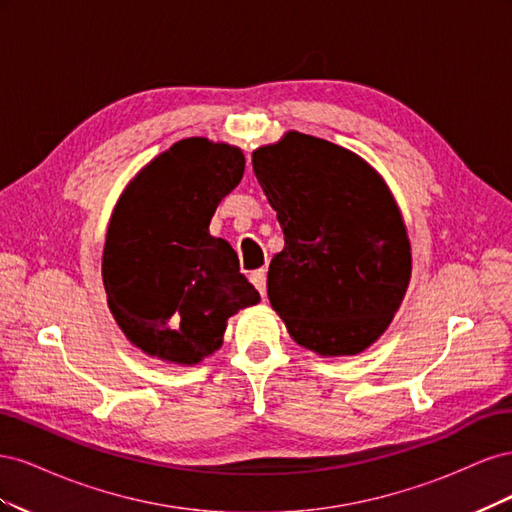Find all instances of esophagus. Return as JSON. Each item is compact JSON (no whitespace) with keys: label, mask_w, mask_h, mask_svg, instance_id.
Wrapping results in <instances>:
<instances>
[{"label":"esophagus","mask_w":512,"mask_h":512,"mask_svg":"<svg viewBox=\"0 0 512 512\" xmlns=\"http://www.w3.org/2000/svg\"><path fill=\"white\" fill-rule=\"evenodd\" d=\"M250 280H252V284L256 286V290L262 294V297H265V294H267V271H265V269L252 271Z\"/></svg>","instance_id":"34e87169"}]
</instances>
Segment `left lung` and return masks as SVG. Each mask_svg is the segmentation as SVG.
Instances as JSON below:
<instances>
[{"instance_id":"obj_1","label":"left lung","mask_w":512,"mask_h":512,"mask_svg":"<svg viewBox=\"0 0 512 512\" xmlns=\"http://www.w3.org/2000/svg\"><path fill=\"white\" fill-rule=\"evenodd\" d=\"M252 166L284 230L267 277L273 309L307 350L363 352L389 329L412 273L391 190L356 153L301 132L256 149Z\"/></svg>"}]
</instances>
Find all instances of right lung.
<instances>
[{
	"mask_svg": "<svg viewBox=\"0 0 512 512\" xmlns=\"http://www.w3.org/2000/svg\"><path fill=\"white\" fill-rule=\"evenodd\" d=\"M243 151L183 138L138 173L111 215L102 254L108 307L149 356L196 365L222 346L226 320L260 301L230 243L209 235L235 190Z\"/></svg>",
	"mask_w": 512,
	"mask_h": 512,
	"instance_id": "1",
	"label": "right lung"
}]
</instances>
